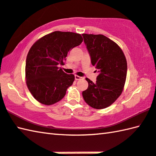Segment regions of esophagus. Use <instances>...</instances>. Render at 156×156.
Returning <instances> with one entry per match:
<instances>
[{"label": "esophagus", "mask_w": 156, "mask_h": 156, "mask_svg": "<svg viewBox=\"0 0 156 156\" xmlns=\"http://www.w3.org/2000/svg\"><path fill=\"white\" fill-rule=\"evenodd\" d=\"M75 80H79V79H81L82 77H80V76H78V75H75Z\"/></svg>", "instance_id": "34e87169"}]
</instances>
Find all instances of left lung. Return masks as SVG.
<instances>
[{"label": "left lung", "mask_w": 156, "mask_h": 156, "mask_svg": "<svg viewBox=\"0 0 156 156\" xmlns=\"http://www.w3.org/2000/svg\"><path fill=\"white\" fill-rule=\"evenodd\" d=\"M91 63L99 75L96 83L86 78L88 87L82 92L84 101L96 109L110 106L121 95L126 75L127 62L121 48L102 34H83Z\"/></svg>", "instance_id": "8db88e82"}]
</instances>
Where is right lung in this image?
<instances>
[{
  "label": "right lung",
  "instance_id": "1",
  "mask_svg": "<svg viewBox=\"0 0 156 156\" xmlns=\"http://www.w3.org/2000/svg\"><path fill=\"white\" fill-rule=\"evenodd\" d=\"M83 41L80 34L55 31L39 39L31 47L26 60V79L29 91L41 103L51 105L64 98L75 80L63 65L69 51Z\"/></svg>",
  "mask_w": 156,
  "mask_h": 156
}]
</instances>
